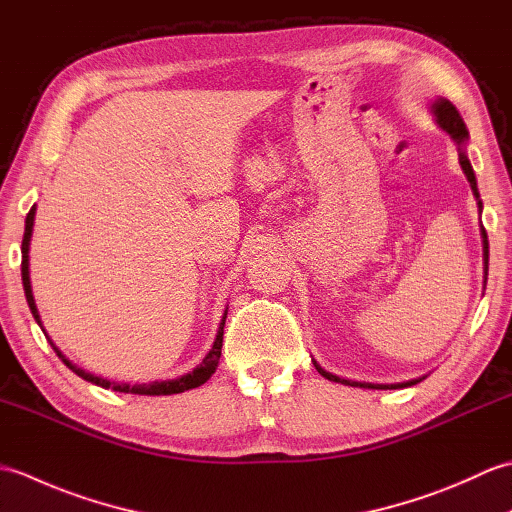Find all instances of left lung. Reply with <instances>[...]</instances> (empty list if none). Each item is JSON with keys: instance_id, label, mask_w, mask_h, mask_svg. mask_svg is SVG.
Here are the masks:
<instances>
[{"instance_id": "obj_1", "label": "left lung", "mask_w": 512, "mask_h": 512, "mask_svg": "<svg viewBox=\"0 0 512 512\" xmlns=\"http://www.w3.org/2000/svg\"><path fill=\"white\" fill-rule=\"evenodd\" d=\"M431 110H433V116H436V123L444 129V132H447V134L455 140V145L460 147V165H462V171H464L466 180H469V184H471L473 195H475V200H477V206H480V213H482V200H480V191H477L475 173H473L471 162H469V158H466V151H464V147H466V140H469V129H466V125H464V121H462L460 112L455 110V105H453L451 101H447V99H438L436 103L431 105ZM482 246H484V275H488V235H486V231H484V226H482ZM484 284H486V277H484ZM314 367H317V372H319L323 378L334 380V383L350 385V387H367V389H400V387H411V385H416V383H420V380L427 378V376H420V378L407 380V383L374 385V383H358V380H347V378L334 376V374H330V372H325L323 367H319V365H317V361H314Z\"/></svg>"}]
</instances>
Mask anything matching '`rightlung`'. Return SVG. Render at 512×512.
I'll use <instances>...</instances> for the list:
<instances>
[{
    "instance_id": "obj_1",
    "label": "right lung",
    "mask_w": 512,
    "mask_h": 512,
    "mask_svg": "<svg viewBox=\"0 0 512 512\" xmlns=\"http://www.w3.org/2000/svg\"><path fill=\"white\" fill-rule=\"evenodd\" d=\"M35 211L37 206H32V209L28 211L26 215V231H24V242H21V284H24V292H26V301H28V308L32 312V317H35V321L41 325V319H39V310L35 306V297H32V286H30V270H28V250H30V237H32V224H35ZM224 321H226V312L222 317V323L220 328H217V336L213 341V347L209 350V354H206L202 358V363L193 369V372L184 374L180 378H173V380H154V383H145V385H127V383H112V380L107 378H101V376H94L90 372H85V369L72 365L68 358H65L59 347L52 345V350L57 352V356L61 358V361L68 365L72 372L76 376H81L83 380H88V383H94L99 387H105V389H114V391H123V394H138V396H171V394H182V391H189V389H195L204 385L206 380H209L215 369H217V363H220V356H222V339H224Z\"/></svg>"
}]
</instances>
